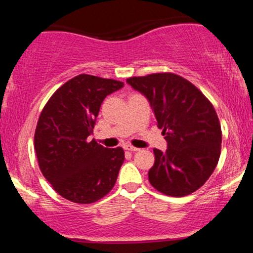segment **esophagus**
I'll return each instance as SVG.
<instances>
[{
    "mask_svg": "<svg viewBox=\"0 0 253 253\" xmlns=\"http://www.w3.org/2000/svg\"><path fill=\"white\" fill-rule=\"evenodd\" d=\"M125 150L130 151V152H136V151H139L138 147L132 146V145H126V146H125Z\"/></svg>",
    "mask_w": 253,
    "mask_h": 253,
    "instance_id": "34e87169",
    "label": "esophagus"
}]
</instances>
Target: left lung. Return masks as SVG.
Segmentation results:
<instances>
[{"label":"left lung","instance_id":"8db88e82","mask_svg":"<svg viewBox=\"0 0 253 253\" xmlns=\"http://www.w3.org/2000/svg\"><path fill=\"white\" fill-rule=\"evenodd\" d=\"M127 83L149 100L168 143L165 152L153 149L151 185L175 197L196 191L215 170L221 152V126L213 104L193 83L171 72L130 77Z\"/></svg>","mask_w":253,"mask_h":253}]
</instances>
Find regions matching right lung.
Segmentation results:
<instances>
[{"label":"right lung","mask_w":253,"mask_h":253,"mask_svg":"<svg viewBox=\"0 0 253 253\" xmlns=\"http://www.w3.org/2000/svg\"><path fill=\"white\" fill-rule=\"evenodd\" d=\"M123 86L120 81L78 75L57 89L43 107L34 133L38 163L52 188L69 201L96 202L117 182L124 150L107 149L89 135L101 103Z\"/></svg>","instance_id":"right-lung-1"}]
</instances>
